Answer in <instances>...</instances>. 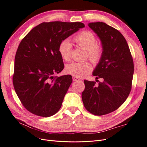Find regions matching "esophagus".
I'll return each mask as SVG.
<instances>
[{"instance_id":"esophagus-1","label":"esophagus","mask_w":147,"mask_h":147,"mask_svg":"<svg viewBox=\"0 0 147 147\" xmlns=\"http://www.w3.org/2000/svg\"><path fill=\"white\" fill-rule=\"evenodd\" d=\"M73 80H74V81H80V80H81L79 78L75 77H73Z\"/></svg>"}]
</instances>
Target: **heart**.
Here are the masks:
<instances>
[{"instance_id":"heart-1","label":"heart","mask_w":147,"mask_h":147,"mask_svg":"<svg viewBox=\"0 0 147 147\" xmlns=\"http://www.w3.org/2000/svg\"><path fill=\"white\" fill-rule=\"evenodd\" d=\"M77 45L88 51V56L93 63L99 62L102 55V48L97 44L95 35L91 31L84 30L78 34L74 38ZM72 44L69 40L62 41L58 48L60 56L65 61H69L72 55ZM92 70L91 64L88 61L82 63H74L67 64L65 67V72L77 78H82L90 74Z\"/></svg>"}]
</instances>
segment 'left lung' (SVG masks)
<instances>
[{"label":"left lung","instance_id":"1","mask_svg":"<svg viewBox=\"0 0 147 147\" xmlns=\"http://www.w3.org/2000/svg\"><path fill=\"white\" fill-rule=\"evenodd\" d=\"M100 39L102 55L93 70L95 82L84 80L85 89L82 94L85 109L91 113L101 116L118 109L126 100L131 90L134 74L132 57L123 35L105 23L88 24Z\"/></svg>","mask_w":147,"mask_h":147}]
</instances>
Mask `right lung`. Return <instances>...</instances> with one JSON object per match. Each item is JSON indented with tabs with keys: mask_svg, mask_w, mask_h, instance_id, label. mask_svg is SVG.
I'll return each mask as SVG.
<instances>
[{
	"mask_svg": "<svg viewBox=\"0 0 147 147\" xmlns=\"http://www.w3.org/2000/svg\"><path fill=\"white\" fill-rule=\"evenodd\" d=\"M84 27L78 22L42 23L21 40L15 55L13 83L21 103L30 113L49 117L61 107L72 77H54L64 67L59 45Z\"/></svg>",
	"mask_w": 147,
	"mask_h": 147,
	"instance_id": "add662e5",
	"label": "right lung"
}]
</instances>
